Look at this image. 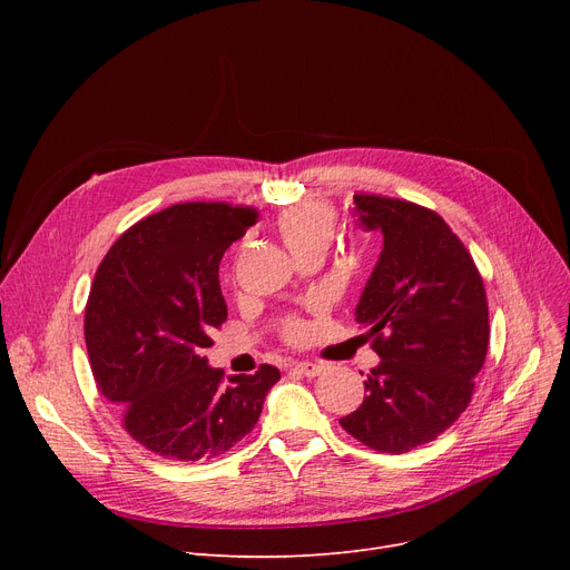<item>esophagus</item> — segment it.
<instances>
[{
  "instance_id": "34e87169",
  "label": "esophagus",
  "mask_w": 570,
  "mask_h": 570,
  "mask_svg": "<svg viewBox=\"0 0 570 570\" xmlns=\"http://www.w3.org/2000/svg\"><path fill=\"white\" fill-rule=\"evenodd\" d=\"M295 372H301L303 376H318L323 372V365H316V363H309V361H303V363H295L293 365Z\"/></svg>"
}]
</instances>
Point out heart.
Here are the masks:
<instances>
[{
    "label": "heart",
    "instance_id": "1",
    "mask_svg": "<svg viewBox=\"0 0 570 570\" xmlns=\"http://www.w3.org/2000/svg\"><path fill=\"white\" fill-rule=\"evenodd\" d=\"M335 230V213L325 203H303L286 209L279 217V235L291 254L321 247L325 249ZM301 333V325L291 323L288 335Z\"/></svg>",
    "mask_w": 570,
    "mask_h": 570
}]
</instances>
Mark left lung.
Here are the masks:
<instances>
[{"label":"left lung","mask_w":570,"mask_h":570,"mask_svg":"<svg viewBox=\"0 0 570 570\" xmlns=\"http://www.w3.org/2000/svg\"><path fill=\"white\" fill-rule=\"evenodd\" d=\"M353 217L383 247L355 307L381 363L340 425L381 453L434 441L469 406L488 344V297L473 258L436 213L357 194Z\"/></svg>","instance_id":"1"}]
</instances>
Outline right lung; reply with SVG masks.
<instances>
[{
    "mask_svg": "<svg viewBox=\"0 0 570 570\" xmlns=\"http://www.w3.org/2000/svg\"><path fill=\"white\" fill-rule=\"evenodd\" d=\"M256 217L226 203L170 205L119 237L95 275L85 309L92 374L125 430L166 460L226 453L282 379L261 365L224 385L203 355L228 316L219 261Z\"/></svg>",
    "mask_w": 570,
    "mask_h": 570,
    "instance_id": "1",
    "label": "right lung"
}]
</instances>
